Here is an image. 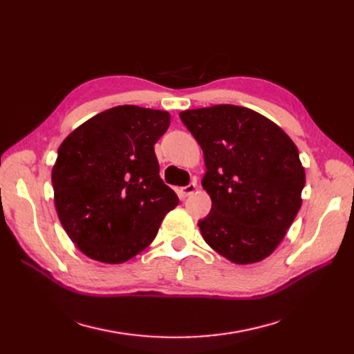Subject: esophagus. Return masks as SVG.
I'll return each instance as SVG.
<instances>
[{"label": "esophagus", "mask_w": 354, "mask_h": 354, "mask_svg": "<svg viewBox=\"0 0 354 354\" xmlns=\"http://www.w3.org/2000/svg\"><path fill=\"white\" fill-rule=\"evenodd\" d=\"M196 189H198L196 181H192V183H189L187 186L181 187V194H183V196H190V195L195 194Z\"/></svg>", "instance_id": "obj_1"}]
</instances>
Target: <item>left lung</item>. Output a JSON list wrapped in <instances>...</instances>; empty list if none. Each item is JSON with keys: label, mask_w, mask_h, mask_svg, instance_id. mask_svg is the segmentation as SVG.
I'll return each mask as SVG.
<instances>
[{"label": "left lung", "mask_w": 354, "mask_h": 354, "mask_svg": "<svg viewBox=\"0 0 354 354\" xmlns=\"http://www.w3.org/2000/svg\"><path fill=\"white\" fill-rule=\"evenodd\" d=\"M180 118L205 158L202 187L212 207L198 223L203 241L232 263L264 260L301 208L306 173L297 146L279 125L242 106L216 104Z\"/></svg>", "instance_id": "left-lung-1"}]
</instances>
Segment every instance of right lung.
Listing matches in <instances>:
<instances>
[{
    "label": "right lung",
    "mask_w": 354,
    "mask_h": 354,
    "mask_svg": "<svg viewBox=\"0 0 354 354\" xmlns=\"http://www.w3.org/2000/svg\"><path fill=\"white\" fill-rule=\"evenodd\" d=\"M165 111L116 106L73 130L51 171L63 229L90 259L120 264L155 239L178 198L159 177L155 143L165 134Z\"/></svg>",
    "instance_id": "1"
}]
</instances>
